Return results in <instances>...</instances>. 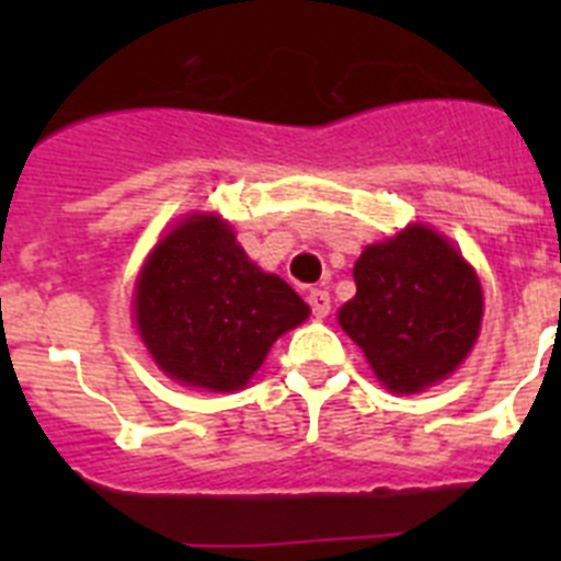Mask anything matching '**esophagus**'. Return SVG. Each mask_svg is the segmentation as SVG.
I'll return each instance as SVG.
<instances>
[{"mask_svg": "<svg viewBox=\"0 0 561 561\" xmlns=\"http://www.w3.org/2000/svg\"><path fill=\"white\" fill-rule=\"evenodd\" d=\"M309 306H311V314L314 317H329L331 311V295L325 289H311L309 291Z\"/></svg>", "mask_w": 561, "mask_h": 561, "instance_id": "34e87169", "label": "esophagus"}]
</instances>
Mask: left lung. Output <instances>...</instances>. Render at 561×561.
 <instances>
[{"mask_svg":"<svg viewBox=\"0 0 561 561\" xmlns=\"http://www.w3.org/2000/svg\"><path fill=\"white\" fill-rule=\"evenodd\" d=\"M354 280L340 325L393 393L430 388L472 351L483 317L480 280L438 232L415 225L370 244Z\"/></svg>","mask_w":561,"mask_h":561,"instance_id":"left-lung-1","label":"left lung"}]
</instances>
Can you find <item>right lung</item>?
Returning a JSON list of instances; mask_svg holds the SVG:
<instances>
[{"label": "right lung", "mask_w": 561, "mask_h": 561, "mask_svg": "<svg viewBox=\"0 0 561 561\" xmlns=\"http://www.w3.org/2000/svg\"><path fill=\"white\" fill-rule=\"evenodd\" d=\"M137 329L171 379L238 390L284 331L309 317L286 280L266 275L216 216H191L148 257L134 295Z\"/></svg>", "instance_id": "1"}]
</instances>
